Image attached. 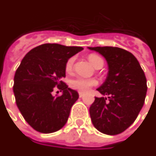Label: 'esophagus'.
Masks as SVG:
<instances>
[{
    "label": "esophagus",
    "instance_id": "esophagus-1",
    "mask_svg": "<svg viewBox=\"0 0 156 156\" xmlns=\"http://www.w3.org/2000/svg\"><path fill=\"white\" fill-rule=\"evenodd\" d=\"M78 95H79V97H80V98H82V97L84 96V94L82 93V92H79V93H78Z\"/></svg>",
    "mask_w": 156,
    "mask_h": 156
}]
</instances>
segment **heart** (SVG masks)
Wrapping results in <instances>:
<instances>
[{"instance_id":"heart-1","label":"heart","mask_w":156,"mask_h":156,"mask_svg":"<svg viewBox=\"0 0 156 156\" xmlns=\"http://www.w3.org/2000/svg\"><path fill=\"white\" fill-rule=\"evenodd\" d=\"M87 59L91 65L97 69H100L104 65V60L101 57L97 54H90L87 56ZM74 58L71 57L68 59L65 64V71L66 73H71L73 68ZM97 80L94 78H76L70 81L69 86L73 90L79 91V92H86L91 88V87L97 85Z\"/></svg>"}]
</instances>
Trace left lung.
<instances>
[{"mask_svg":"<svg viewBox=\"0 0 156 156\" xmlns=\"http://www.w3.org/2000/svg\"><path fill=\"white\" fill-rule=\"evenodd\" d=\"M99 52L109 65L108 76L97 89L106 97H95L89 109L93 125L101 133L117 135L130 127L137 117L147 95L144 71L131 52L119 47H88Z\"/></svg>","mask_w":156,"mask_h":156,"instance_id":"obj_1","label":"left lung"}]
</instances>
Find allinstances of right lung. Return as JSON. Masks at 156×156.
Returning a JSON list of instances; mask_svg holds the SVG:
<instances>
[{
  "instance_id": "obj_1",
  "label": "right lung",
  "mask_w": 156,
  "mask_h": 156,
  "mask_svg": "<svg viewBox=\"0 0 156 156\" xmlns=\"http://www.w3.org/2000/svg\"><path fill=\"white\" fill-rule=\"evenodd\" d=\"M81 46L46 43L33 48L23 57L15 72L13 91L20 113L29 125L42 133L59 130L67 122L78 93L68 87L65 64ZM56 87L63 91L53 97Z\"/></svg>"
}]
</instances>
